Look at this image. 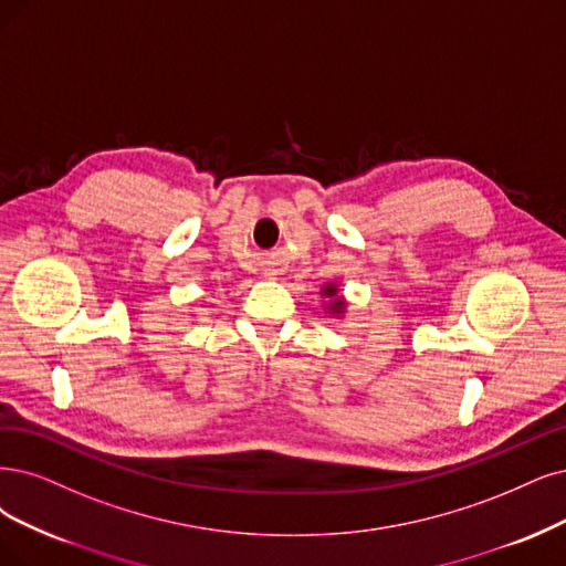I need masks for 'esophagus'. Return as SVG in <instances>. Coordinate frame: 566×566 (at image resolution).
<instances>
[{
  "mask_svg": "<svg viewBox=\"0 0 566 566\" xmlns=\"http://www.w3.org/2000/svg\"><path fill=\"white\" fill-rule=\"evenodd\" d=\"M263 275H265V277H275V272H263Z\"/></svg>",
  "mask_w": 566,
  "mask_h": 566,
  "instance_id": "34e87169",
  "label": "esophagus"
}]
</instances>
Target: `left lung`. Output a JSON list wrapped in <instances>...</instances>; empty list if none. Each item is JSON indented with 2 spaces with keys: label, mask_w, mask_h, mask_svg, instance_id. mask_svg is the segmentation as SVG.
Returning <instances> with one entry per match:
<instances>
[{
  "label": "left lung",
  "mask_w": 566,
  "mask_h": 566,
  "mask_svg": "<svg viewBox=\"0 0 566 566\" xmlns=\"http://www.w3.org/2000/svg\"><path fill=\"white\" fill-rule=\"evenodd\" d=\"M338 284L336 282H326L324 286H322V296L324 298H328V303H326V312L328 315H336V317H343L345 315V307H347V301L338 294Z\"/></svg>",
  "instance_id": "left-lung-1"
}]
</instances>
